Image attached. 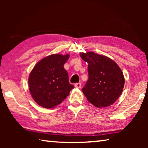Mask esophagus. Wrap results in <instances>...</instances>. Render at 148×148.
Returning a JSON list of instances; mask_svg holds the SVG:
<instances>
[{"mask_svg": "<svg viewBox=\"0 0 148 148\" xmlns=\"http://www.w3.org/2000/svg\"><path fill=\"white\" fill-rule=\"evenodd\" d=\"M81 86H82V84H80V83H77V84H75V87L76 88H80Z\"/></svg>", "mask_w": 148, "mask_h": 148, "instance_id": "esophagus-1", "label": "esophagus"}]
</instances>
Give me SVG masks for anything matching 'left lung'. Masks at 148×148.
<instances>
[{
	"label": "left lung",
	"mask_w": 148,
	"mask_h": 148,
	"mask_svg": "<svg viewBox=\"0 0 148 148\" xmlns=\"http://www.w3.org/2000/svg\"><path fill=\"white\" fill-rule=\"evenodd\" d=\"M79 55L88 63V80L82 89L88 100L98 108L112 105L121 96L125 84L120 67L110 58L93 52Z\"/></svg>",
	"instance_id": "1"
}]
</instances>
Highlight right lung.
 <instances>
[{
    "label": "right lung",
    "instance_id": "add662e5",
    "mask_svg": "<svg viewBox=\"0 0 148 148\" xmlns=\"http://www.w3.org/2000/svg\"><path fill=\"white\" fill-rule=\"evenodd\" d=\"M69 55L54 54L42 58L30 73L28 84L31 95L40 106L52 108L59 104L74 88L69 82L64 64Z\"/></svg>",
    "mask_w": 148,
    "mask_h": 148
}]
</instances>
